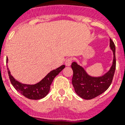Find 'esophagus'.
I'll return each mask as SVG.
<instances>
[{"label": "esophagus", "mask_w": 125, "mask_h": 125, "mask_svg": "<svg viewBox=\"0 0 125 125\" xmlns=\"http://www.w3.org/2000/svg\"><path fill=\"white\" fill-rule=\"evenodd\" d=\"M72 60H73V59H72V57H69V58H67V59L65 60V65H67V66H70V65L72 64Z\"/></svg>", "instance_id": "esophagus-1"}]
</instances>
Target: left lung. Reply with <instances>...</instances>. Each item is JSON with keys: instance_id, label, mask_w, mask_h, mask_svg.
I'll use <instances>...</instances> for the list:
<instances>
[{"instance_id": "8db88e82", "label": "left lung", "mask_w": 125, "mask_h": 125, "mask_svg": "<svg viewBox=\"0 0 125 125\" xmlns=\"http://www.w3.org/2000/svg\"><path fill=\"white\" fill-rule=\"evenodd\" d=\"M110 47L114 55L113 65L110 70L101 77L90 76L80 65L76 62L72 63L71 67L73 70L72 84L76 94L82 98L86 100L94 98L105 92L110 86L116 69L115 45L111 39Z\"/></svg>"}]
</instances>
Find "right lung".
Returning a JSON list of instances; mask_svg holds the SVG:
<instances>
[{"mask_svg": "<svg viewBox=\"0 0 125 125\" xmlns=\"http://www.w3.org/2000/svg\"><path fill=\"white\" fill-rule=\"evenodd\" d=\"M65 68V65H62L56 70L50 72L41 81L34 85H27L21 84L10 75L9 70L8 68V73L9 76L10 81L15 89L24 96L31 100H39L43 98L48 94L50 90V86L55 77Z\"/></svg>", "mask_w": 125, "mask_h": 125, "instance_id": "obj_1", "label": "right lung"}]
</instances>
